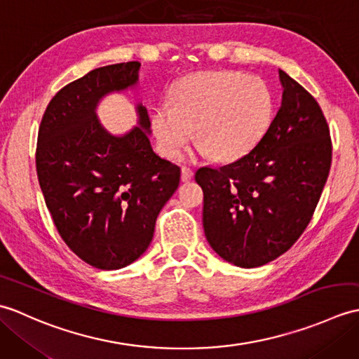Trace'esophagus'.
<instances>
[{
    "label": "esophagus",
    "mask_w": 359,
    "mask_h": 359,
    "mask_svg": "<svg viewBox=\"0 0 359 359\" xmlns=\"http://www.w3.org/2000/svg\"><path fill=\"white\" fill-rule=\"evenodd\" d=\"M193 175H194V172H193L191 168H188V166H182V174H180V179H182V182H189V180L193 179Z\"/></svg>",
    "instance_id": "esophagus-1"
}]
</instances>
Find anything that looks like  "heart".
<instances>
[{
	"label": "heart",
	"mask_w": 359,
	"mask_h": 359,
	"mask_svg": "<svg viewBox=\"0 0 359 359\" xmlns=\"http://www.w3.org/2000/svg\"><path fill=\"white\" fill-rule=\"evenodd\" d=\"M274 118V98L266 83L236 71L187 75L151 117L160 151L175 157L193 137L202 152L222 162L245 156L262 140Z\"/></svg>",
	"instance_id": "obj_1"
}]
</instances>
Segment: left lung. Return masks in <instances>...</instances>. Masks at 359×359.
<instances>
[{"label":"left lung","mask_w":359,"mask_h":359,"mask_svg":"<svg viewBox=\"0 0 359 359\" xmlns=\"http://www.w3.org/2000/svg\"><path fill=\"white\" fill-rule=\"evenodd\" d=\"M282 103L248 154L203 166V230L211 248L242 269L284 255L310 224L332 165L330 129L318 102L279 71Z\"/></svg>","instance_id":"obj_1"}]
</instances>
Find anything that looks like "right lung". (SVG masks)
<instances>
[{"label":"right lung","mask_w":359,"mask_h":359,"mask_svg":"<svg viewBox=\"0 0 359 359\" xmlns=\"http://www.w3.org/2000/svg\"><path fill=\"white\" fill-rule=\"evenodd\" d=\"M139 62L88 72L53 95L38 129V182L57 231L81 261L118 270L152 241L160 210L180 182V168L149 143V116L137 106L139 126L112 135L97 118L104 95L134 86Z\"/></svg>","instance_id":"add662e5"}]
</instances>
